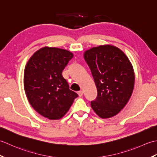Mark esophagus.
<instances>
[{
    "label": "esophagus",
    "mask_w": 157,
    "mask_h": 157,
    "mask_svg": "<svg viewBox=\"0 0 157 157\" xmlns=\"http://www.w3.org/2000/svg\"><path fill=\"white\" fill-rule=\"evenodd\" d=\"M78 95H79V97H82V96H83V94H84V92H83V91L80 90V91L78 92Z\"/></svg>",
    "instance_id": "1"
}]
</instances>
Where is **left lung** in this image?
Masks as SVG:
<instances>
[{"instance_id":"left-lung-1","label":"left lung","mask_w":157,"mask_h":157,"mask_svg":"<svg viewBox=\"0 0 157 157\" xmlns=\"http://www.w3.org/2000/svg\"><path fill=\"white\" fill-rule=\"evenodd\" d=\"M84 57L97 88L91 107L100 117L110 118L124 108L134 86V69L125 53L112 45L86 51Z\"/></svg>"}]
</instances>
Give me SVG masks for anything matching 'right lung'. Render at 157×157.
Returning a JSON list of instances; mask_svg holds the SVG:
<instances>
[{"mask_svg":"<svg viewBox=\"0 0 157 157\" xmlns=\"http://www.w3.org/2000/svg\"><path fill=\"white\" fill-rule=\"evenodd\" d=\"M73 56L67 50L46 46L36 51L26 64L23 75L26 96L35 111L44 117L61 119L78 96L62 75Z\"/></svg>","mask_w":157,"mask_h":157,"instance_id":"obj_1","label":"right lung"}]
</instances>
